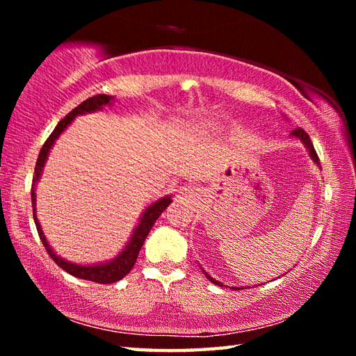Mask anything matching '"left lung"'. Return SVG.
I'll list each match as a JSON object with an SVG mask.
<instances>
[{
	"instance_id": "1",
	"label": "left lung",
	"mask_w": 356,
	"mask_h": 356,
	"mask_svg": "<svg viewBox=\"0 0 356 356\" xmlns=\"http://www.w3.org/2000/svg\"><path fill=\"white\" fill-rule=\"evenodd\" d=\"M291 136L292 138H295V139H298V140H301L303 142V145L306 147V149H307V153H309V156H311V159L312 161L316 163V166H320L321 168V165H320V161H318V156H316V153H315V148H314V145H312V142H311V139H309V136H307V133L305 131V130H301V128H297V130H293L292 133H291ZM203 270V274H205V277L209 280L211 283H214V284H217V286H225L223 283H220L218 282V280H216V278H213L211 277L209 274H207L205 272V269H202ZM228 287V286H226ZM231 289H234V291H240V289H243V287H237V286H231Z\"/></svg>"
}]
</instances>
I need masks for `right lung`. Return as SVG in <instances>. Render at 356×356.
I'll return each mask as SVG.
<instances>
[{"label": "right lung", "instance_id": "obj_1", "mask_svg": "<svg viewBox=\"0 0 356 356\" xmlns=\"http://www.w3.org/2000/svg\"><path fill=\"white\" fill-rule=\"evenodd\" d=\"M113 102H115V97L108 96V95H96L93 97H88L87 101L79 104L76 108L72 110L69 115H67L64 119H61L55 127V130L49 136V139L45 140L42 145L40 156H38L36 166H35V174H33V180H32V208H33V220L38 229V236H40L42 245L45 248V251L49 252V255L53 259L59 268H63L65 272H69L70 275L82 278V280H88V282H95V283H101V284H110L119 282L122 280L128 272H130L134 266L136 260H138V255L140 248L145 241L148 232L153 228L154 222L157 220L163 211L168 208L170 203L172 202V194L165 195V197L157 199L156 202L149 203V205L143 209V213L140 214L138 225L134 226V229L130 236V240L127 241L125 246L122 248L115 259H111L108 261H101V263H93V264H81V263H73L65 260L64 257L58 255L55 252L47 238L44 236V231L41 228V223L36 217V184L40 182L41 174L44 171V165L47 162L50 149L55 145V142L58 140L59 136H61L65 128L69 127L74 118L79 115H87V113H95V111H102L104 107H111Z\"/></svg>", "mask_w": 356, "mask_h": 356}]
</instances>
